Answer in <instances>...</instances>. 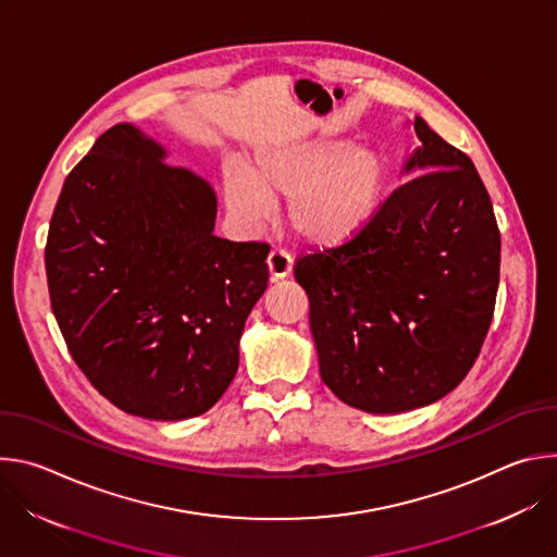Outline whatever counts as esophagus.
Masks as SVG:
<instances>
[{
    "label": "esophagus",
    "instance_id": "obj_1",
    "mask_svg": "<svg viewBox=\"0 0 557 557\" xmlns=\"http://www.w3.org/2000/svg\"><path fill=\"white\" fill-rule=\"evenodd\" d=\"M267 264H269L271 280H282V277L290 275V271H293V260H290V256L284 249H273L269 253Z\"/></svg>",
    "mask_w": 557,
    "mask_h": 557
}]
</instances>
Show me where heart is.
<instances>
[{"instance_id":"obj_1","label":"heart","mask_w":557,"mask_h":557,"mask_svg":"<svg viewBox=\"0 0 557 557\" xmlns=\"http://www.w3.org/2000/svg\"><path fill=\"white\" fill-rule=\"evenodd\" d=\"M387 189V165L348 138H312L256 149L222 176L226 207L247 222L286 200V222L310 247H342L374 220Z\"/></svg>"}]
</instances>
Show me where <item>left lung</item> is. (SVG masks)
Listing matches in <instances>:
<instances>
[{
  "label": "left lung",
  "instance_id": "8db88e82",
  "mask_svg": "<svg viewBox=\"0 0 557 557\" xmlns=\"http://www.w3.org/2000/svg\"><path fill=\"white\" fill-rule=\"evenodd\" d=\"M419 147L374 220L295 264L322 381L350 408L399 414L449 394L492 326L500 231L469 156L421 116Z\"/></svg>",
  "mask_w": 557,
  "mask_h": 557
}]
</instances>
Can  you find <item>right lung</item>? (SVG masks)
I'll return each mask as SVG.
<instances>
[{
  "label": "right lung",
  "instance_id": "obj_1",
  "mask_svg": "<svg viewBox=\"0 0 557 557\" xmlns=\"http://www.w3.org/2000/svg\"><path fill=\"white\" fill-rule=\"evenodd\" d=\"M165 158L140 127L108 129L63 183L46 277L67 350L106 399L183 421L213 408L237 372L269 245L213 235L215 191Z\"/></svg>",
  "mask_w": 557,
  "mask_h": 557
}]
</instances>
